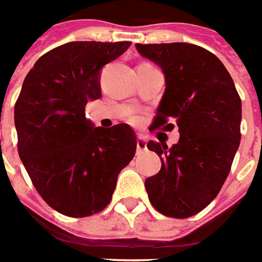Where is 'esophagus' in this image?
Here are the masks:
<instances>
[{"mask_svg":"<svg viewBox=\"0 0 262 262\" xmlns=\"http://www.w3.org/2000/svg\"><path fill=\"white\" fill-rule=\"evenodd\" d=\"M145 149H146L145 137L138 135V138H137V152H144Z\"/></svg>","mask_w":262,"mask_h":262,"instance_id":"esophagus-1","label":"esophagus"}]
</instances>
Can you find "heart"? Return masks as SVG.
<instances>
[{
    "label": "heart",
    "mask_w": 262,
    "mask_h": 262,
    "mask_svg": "<svg viewBox=\"0 0 262 262\" xmlns=\"http://www.w3.org/2000/svg\"><path fill=\"white\" fill-rule=\"evenodd\" d=\"M128 120H129V122H133V124H138V122H140V118L137 116H129Z\"/></svg>",
    "instance_id": "heart-1"
}]
</instances>
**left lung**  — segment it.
I'll list each match as a JSON object with an SVG mask.
<instances>
[{
	"instance_id": "1",
	"label": "left lung",
	"mask_w": 262,
	"mask_h": 262,
	"mask_svg": "<svg viewBox=\"0 0 262 262\" xmlns=\"http://www.w3.org/2000/svg\"><path fill=\"white\" fill-rule=\"evenodd\" d=\"M137 51L164 70L166 89L149 131L179 127L168 148L148 142L161 170L145 181L149 202L173 219L194 216L224 185L240 145L241 98L216 55L193 43H137Z\"/></svg>"
}]
</instances>
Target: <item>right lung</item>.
I'll return each instance as SVG.
<instances>
[{"instance_id":"1","label":"right lung","mask_w":262,"mask_h":262,"mask_svg":"<svg viewBox=\"0 0 262 262\" xmlns=\"http://www.w3.org/2000/svg\"><path fill=\"white\" fill-rule=\"evenodd\" d=\"M131 42H69L29 70L14 110L18 154L33 186L52 209L87 217L110 203L117 178L134 158L128 124L93 127L87 101L101 97L100 70Z\"/></svg>"}]
</instances>
